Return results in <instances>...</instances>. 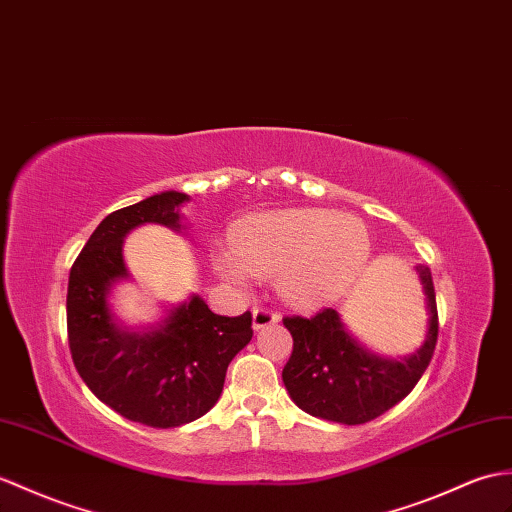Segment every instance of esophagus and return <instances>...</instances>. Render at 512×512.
Returning <instances> with one entry per match:
<instances>
[{"label": "esophagus", "mask_w": 512, "mask_h": 512, "mask_svg": "<svg viewBox=\"0 0 512 512\" xmlns=\"http://www.w3.org/2000/svg\"><path fill=\"white\" fill-rule=\"evenodd\" d=\"M279 323V314H275L272 310H266V307H255L253 310V329H266L270 325Z\"/></svg>", "instance_id": "obj_1"}]
</instances>
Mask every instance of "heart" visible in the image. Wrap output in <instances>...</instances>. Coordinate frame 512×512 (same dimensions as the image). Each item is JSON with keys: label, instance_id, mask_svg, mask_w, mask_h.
Instances as JSON below:
<instances>
[{"label": "heart", "instance_id": "heart-1", "mask_svg": "<svg viewBox=\"0 0 512 512\" xmlns=\"http://www.w3.org/2000/svg\"><path fill=\"white\" fill-rule=\"evenodd\" d=\"M371 257L366 224L325 209H281L237 222L231 248L213 246L216 277L246 290L253 277L270 279L296 310H320L358 281Z\"/></svg>", "mask_w": 512, "mask_h": 512}]
</instances>
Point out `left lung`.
Wrapping results in <instances>:
<instances>
[{"label":"left lung","mask_w":512,"mask_h":512,"mask_svg":"<svg viewBox=\"0 0 512 512\" xmlns=\"http://www.w3.org/2000/svg\"><path fill=\"white\" fill-rule=\"evenodd\" d=\"M414 272L423 290L427 325L423 342L403 358L368 349L331 307L314 318H283L294 349L281 377L290 399L303 412L342 425H360L410 395L432 360L438 336L432 272L423 264L414 266Z\"/></svg>","instance_id":"obj_1"}]
</instances>
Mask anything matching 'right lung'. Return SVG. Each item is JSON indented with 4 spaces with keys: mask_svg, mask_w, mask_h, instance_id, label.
<instances>
[{
    "mask_svg": "<svg viewBox=\"0 0 512 512\" xmlns=\"http://www.w3.org/2000/svg\"><path fill=\"white\" fill-rule=\"evenodd\" d=\"M187 194L168 189L109 213L69 272L67 331L71 358L95 397L124 419L181 427L216 406L231 360L253 338L251 314L218 316L200 294L163 305L159 320L126 325L111 303L133 281L124 242L144 224L187 235Z\"/></svg>",
    "mask_w": 512,
    "mask_h": 512,
    "instance_id": "1",
    "label": "right lung"
}]
</instances>
